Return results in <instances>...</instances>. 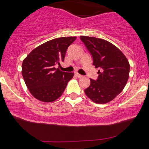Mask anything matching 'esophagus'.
Instances as JSON below:
<instances>
[{"label": "esophagus", "instance_id": "34e87169", "mask_svg": "<svg viewBox=\"0 0 149 149\" xmlns=\"http://www.w3.org/2000/svg\"><path fill=\"white\" fill-rule=\"evenodd\" d=\"M75 75H76V76H77V77H79V78H80V77H83V75H81V74H78V73H75Z\"/></svg>", "mask_w": 149, "mask_h": 149}]
</instances>
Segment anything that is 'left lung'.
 Masks as SVG:
<instances>
[{"label": "left lung", "instance_id": "obj_1", "mask_svg": "<svg viewBox=\"0 0 149 149\" xmlns=\"http://www.w3.org/2000/svg\"><path fill=\"white\" fill-rule=\"evenodd\" d=\"M80 39L92 55L95 68H99L97 79H90L85 93L94 102L106 104L125 87L130 75L129 62L118 47L104 39L88 36Z\"/></svg>", "mask_w": 149, "mask_h": 149}]
</instances>
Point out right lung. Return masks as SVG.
<instances>
[{
	"label": "right lung",
	"instance_id": "1",
	"mask_svg": "<svg viewBox=\"0 0 149 149\" xmlns=\"http://www.w3.org/2000/svg\"><path fill=\"white\" fill-rule=\"evenodd\" d=\"M76 37H63L35 48L22 63V74L29 92L40 101L51 102L62 95L74 73L61 72L55 65L64 62L68 48Z\"/></svg>",
	"mask_w": 149,
	"mask_h": 149
}]
</instances>
